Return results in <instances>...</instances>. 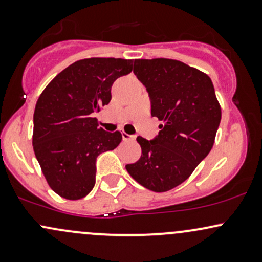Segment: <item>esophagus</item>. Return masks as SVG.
Returning <instances> with one entry per match:
<instances>
[{
	"mask_svg": "<svg viewBox=\"0 0 262 262\" xmlns=\"http://www.w3.org/2000/svg\"><path fill=\"white\" fill-rule=\"evenodd\" d=\"M122 138H123V140H124V141H130V140H134L135 139L133 135H129L127 133H123L122 134Z\"/></svg>",
	"mask_w": 262,
	"mask_h": 262,
	"instance_id": "esophagus-1",
	"label": "esophagus"
}]
</instances>
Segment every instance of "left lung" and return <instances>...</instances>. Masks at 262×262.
<instances>
[{
    "label": "left lung",
    "instance_id": "8db88e82",
    "mask_svg": "<svg viewBox=\"0 0 262 262\" xmlns=\"http://www.w3.org/2000/svg\"><path fill=\"white\" fill-rule=\"evenodd\" d=\"M134 74L148 90L151 116L162 124L154 140L137 138L141 156L125 169L145 188L170 191L209 154L221 123V104L208 75L179 60L137 59Z\"/></svg>",
    "mask_w": 262,
    "mask_h": 262
}]
</instances>
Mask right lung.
<instances>
[{
  "label": "right lung",
  "instance_id": "add662e5",
  "mask_svg": "<svg viewBox=\"0 0 262 262\" xmlns=\"http://www.w3.org/2000/svg\"><path fill=\"white\" fill-rule=\"evenodd\" d=\"M134 60L87 58L48 83L34 110L33 149L48 185L66 200H81L96 182V159L116 149L121 132L98 128L97 113L111 101V87L133 70Z\"/></svg>",
  "mask_w": 262,
  "mask_h": 262
}]
</instances>
